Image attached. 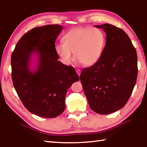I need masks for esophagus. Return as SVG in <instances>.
Returning <instances> with one entry per match:
<instances>
[{"mask_svg":"<svg viewBox=\"0 0 147 147\" xmlns=\"http://www.w3.org/2000/svg\"><path fill=\"white\" fill-rule=\"evenodd\" d=\"M76 73L78 74V76H80V74H81V71L80 69H76Z\"/></svg>","mask_w":147,"mask_h":147,"instance_id":"1","label":"esophagus"}]
</instances>
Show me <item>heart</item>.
<instances>
[{"instance_id":"b5f03b06","label":"heart","mask_w":147,"mask_h":147,"mask_svg":"<svg viewBox=\"0 0 147 147\" xmlns=\"http://www.w3.org/2000/svg\"><path fill=\"white\" fill-rule=\"evenodd\" d=\"M63 43H56L54 49L64 64L69 65L74 57L85 65L95 64L104 51L105 36L95 27H77L71 29L62 38Z\"/></svg>"}]
</instances>
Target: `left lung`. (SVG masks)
<instances>
[{
	"instance_id": "8db88e82",
	"label": "left lung",
	"mask_w": 147,
	"mask_h": 147,
	"mask_svg": "<svg viewBox=\"0 0 147 147\" xmlns=\"http://www.w3.org/2000/svg\"><path fill=\"white\" fill-rule=\"evenodd\" d=\"M106 34L100 59L80 74L90 108L99 114H109L126 105L136 82L137 54L128 35L110 24L96 25Z\"/></svg>"
}]
</instances>
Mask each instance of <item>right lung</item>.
<instances>
[{
    "label": "right lung",
    "mask_w": 147,
    "mask_h": 147,
    "mask_svg": "<svg viewBox=\"0 0 147 147\" xmlns=\"http://www.w3.org/2000/svg\"><path fill=\"white\" fill-rule=\"evenodd\" d=\"M62 30L58 24L33 28L18 42L11 56L12 80L19 97L30 112L42 117H55L64 112L67 89L79 80L73 67L58 61L54 46ZM34 55L37 65L32 70Z\"/></svg>",
    "instance_id": "obj_1"
}]
</instances>
